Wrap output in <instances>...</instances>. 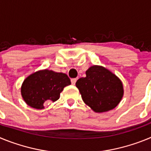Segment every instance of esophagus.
Listing matches in <instances>:
<instances>
[{
	"label": "esophagus",
	"mask_w": 151,
	"mask_h": 151,
	"mask_svg": "<svg viewBox=\"0 0 151 151\" xmlns=\"http://www.w3.org/2000/svg\"><path fill=\"white\" fill-rule=\"evenodd\" d=\"M76 81H77L76 78H72L71 79L72 85H75V84H76Z\"/></svg>",
	"instance_id": "esophagus-1"
}]
</instances>
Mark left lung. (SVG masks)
I'll list each match as a JSON object with an SVG mask.
<instances>
[{
  "label": "left lung",
  "instance_id": "8db88e82",
  "mask_svg": "<svg viewBox=\"0 0 151 151\" xmlns=\"http://www.w3.org/2000/svg\"><path fill=\"white\" fill-rule=\"evenodd\" d=\"M86 76L76 83L85 104L95 113L113 110L124 94L122 82L119 77L102 66H91Z\"/></svg>",
  "mask_w": 151,
  "mask_h": 151
}]
</instances>
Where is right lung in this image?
<instances>
[{
  "label": "right lung",
  "instance_id": "right-lung-1",
  "mask_svg": "<svg viewBox=\"0 0 151 151\" xmlns=\"http://www.w3.org/2000/svg\"><path fill=\"white\" fill-rule=\"evenodd\" d=\"M71 84L68 76L49 69H42L24 80L21 86V95L26 104L42 110L45 101L55 102L60 97L63 88Z\"/></svg>",
  "mask_w": 151,
  "mask_h": 151
}]
</instances>
